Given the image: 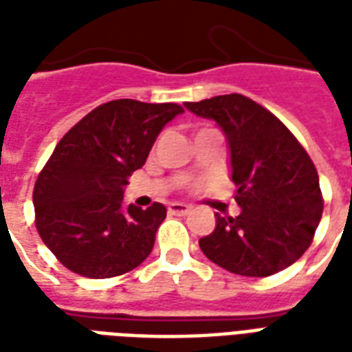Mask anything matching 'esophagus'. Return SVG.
Here are the masks:
<instances>
[{
	"instance_id": "1",
	"label": "esophagus",
	"mask_w": 352,
	"mask_h": 352,
	"mask_svg": "<svg viewBox=\"0 0 352 352\" xmlns=\"http://www.w3.org/2000/svg\"><path fill=\"white\" fill-rule=\"evenodd\" d=\"M169 214H179V217H184V214L190 211V207L186 204H169L168 207Z\"/></svg>"
}]
</instances>
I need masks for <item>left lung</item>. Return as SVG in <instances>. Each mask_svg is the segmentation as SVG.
Returning <instances> with one entry per match:
<instances>
[{
    "label": "left lung",
    "instance_id": "left-lung-1",
    "mask_svg": "<svg viewBox=\"0 0 352 352\" xmlns=\"http://www.w3.org/2000/svg\"><path fill=\"white\" fill-rule=\"evenodd\" d=\"M184 107L221 126L241 213L221 217L199 239L207 258L237 275L267 277L309 249L322 217L318 173L309 154L279 118L241 94L186 101Z\"/></svg>",
    "mask_w": 352,
    "mask_h": 352
}]
</instances>
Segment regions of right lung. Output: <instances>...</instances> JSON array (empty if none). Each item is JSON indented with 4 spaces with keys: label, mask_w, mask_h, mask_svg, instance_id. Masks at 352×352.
<instances>
[{
    "label": "right lung",
    "mask_w": 352,
    "mask_h": 352,
    "mask_svg": "<svg viewBox=\"0 0 352 352\" xmlns=\"http://www.w3.org/2000/svg\"><path fill=\"white\" fill-rule=\"evenodd\" d=\"M181 113L177 103L107 101L60 139L35 181L34 207L43 243L67 270L107 279L151 254L166 207H124V186Z\"/></svg>",
    "instance_id": "obj_1"
}]
</instances>
